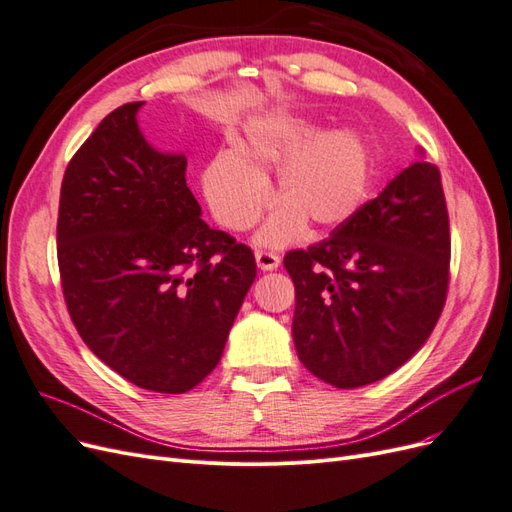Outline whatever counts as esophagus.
<instances>
[{
    "label": "esophagus",
    "mask_w": 512,
    "mask_h": 512,
    "mask_svg": "<svg viewBox=\"0 0 512 512\" xmlns=\"http://www.w3.org/2000/svg\"><path fill=\"white\" fill-rule=\"evenodd\" d=\"M256 262H258V267H260L262 271H275L277 267H280V256L273 254V252H262V250H258V252H256Z\"/></svg>",
    "instance_id": "1"
}]
</instances>
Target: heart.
I'll use <instances>...</instances> for the list:
<instances>
[{"label": "heart", "mask_w": 512, "mask_h": 512, "mask_svg": "<svg viewBox=\"0 0 512 512\" xmlns=\"http://www.w3.org/2000/svg\"><path fill=\"white\" fill-rule=\"evenodd\" d=\"M271 173H277L282 203L256 243L284 247L303 235L307 222L333 230L359 213L369 196L371 158L354 130L320 132L314 123L284 115L256 119L235 151H220L200 175L213 218L232 232L250 230L273 200Z\"/></svg>", "instance_id": "1"}]
</instances>
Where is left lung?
Segmentation results:
<instances>
[{
    "instance_id": "1",
    "label": "left lung",
    "mask_w": 512,
    "mask_h": 512,
    "mask_svg": "<svg viewBox=\"0 0 512 512\" xmlns=\"http://www.w3.org/2000/svg\"><path fill=\"white\" fill-rule=\"evenodd\" d=\"M448 262L440 170L418 160L329 239L286 254L297 292L292 337L301 363L337 389L393 374L436 327Z\"/></svg>"
}]
</instances>
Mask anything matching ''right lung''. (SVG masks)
I'll use <instances>...</instances> for the list:
<instances>
[{"label":"right lung","instance_id":"obj_1","mask_svg":"<svg viewBox=\"0 0 512 512\" xmlns=\"http://www.w3.org/2000/svg\"><path fill=\"white\" fill-rule=\"evenodd\" d=\"M143 104L115 108L70 160L57 260L89 350L141 389L179 395L220 363L256 260L200 218L188 160L147 143Z\"/></svg>","mask_w":512,"mask_h":512}]
</instances>
